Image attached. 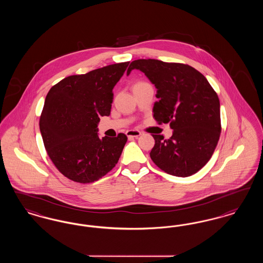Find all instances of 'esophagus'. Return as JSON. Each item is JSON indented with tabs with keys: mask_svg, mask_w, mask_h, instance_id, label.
I'll return each mask as SVG.
<instances>
[{
	"mask_svg": "<svg viewBox=\"0 0 263 263\" xmlns=\"http://www.w3.org/2000/svg\"><path fill=\"white\" fill-rule=\"evenodd\" d=\"M126 135L129 139H132V138H138L141 135V132L139 130H128L126 132Z\"/></svg>",
	"mask_w": 263,
	"mask_h": 263,
	"instance_id": "esophagus-1",
	"label": "esophagus"
}]
</instances>
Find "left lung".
<instances>
[{"mask_svg":"<svg viewBox=\"0 0 263 263\" xmlns=\"http://www.w3.org/2000/svg\"><path fill=\"white\" fill-rule=\"evenodd\" d=\"M140 70L157 88L153 112L159 124L170 123L173 136L153 135L150 153L168 175L186 177L208 163L221 134L220 100L204 76L189 65L155 59L131 62L127 75Z\"/></svg>","mask_w":263,"mask_h":263,"instance_id":"8db88e82","label":"left lung"}]
</instances>
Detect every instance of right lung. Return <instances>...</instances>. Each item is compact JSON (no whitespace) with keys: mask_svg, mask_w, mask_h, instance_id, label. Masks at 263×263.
Masks as SVG:
<instances>
[{"mask_svg":"<svg viewBox=\"0 0 263 263\" xmlns=\"http://www.w3.org/2000/svg\"><path fill=\"white\" fill-rule=\"evenodd\" d=\"M129 62L69 76L48 91L39 120L44 147L57 170L69 179L89 183L118 162L127 136L99 137L100 116H109L112 89Z\"/></svg>","mask_w":263,"mask_h":263,"instance_id":"add662e5","label":"right lung"}]
</instances>
